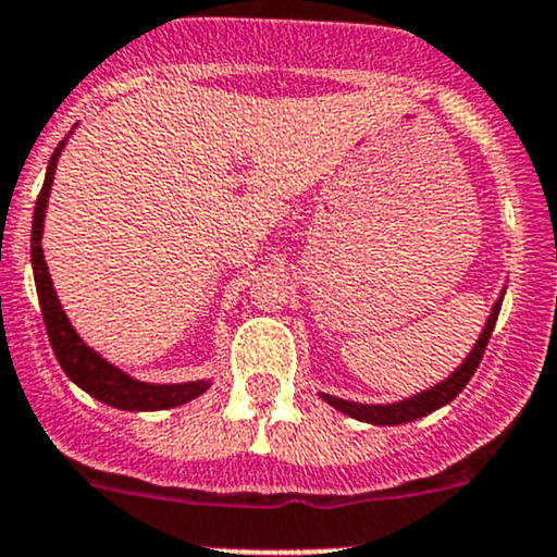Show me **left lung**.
Wrapping results in <instances>:
<instances>
[{
  "label": "left lung",
  "mask_w": 557,
  "mask_h": 557,
  "mask_svg": "<svg viewBox=\"0 0 557 557\" xmlns=\"http://www.w3.org/2000/svg\"><path fill=\"white\" fill-rule=\"evenodd\" d=\"M502 299H504V294H502ZM502 299L493 305L491 318H487V323H485V329H482L480 339H476L474 350L466 356V361L455 369L445 383L429 387V391L418 393V396H412V398H404V401H396V404H356V401H345V398L329 396V393H323V398L331 404V407L339 409V412L350 414V418H356V420H363V423H374V425L412 423V420H418V418H423V414H431L434 409L445 407V404H450L453 398L458 396L466 385H469V380L474 377L476 367H480L482 356H485L487 342H491L493 325H496L498 312H502Z\"/></svg>",
  "instance_id": "8db88e82"
}]
</instances>
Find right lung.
Instances as JSON below:
<instances>
[{"label":"right lung","instance_id":"right-lung-1","mask_svg":"<svg viewBox=\"0 0 557 557\" xmlns=\"http://www.w3.org/2000/svg\"><path fill=\"white\" fill-rule=\"evenodd\" d=\"M61 148H64V143H59V148H55L53 156H50L42 190H39L37 196L35 221H32V269H35V285H37L39 307H42L45 329H48L50 347H53L61 369H64L66 377H70L77 387H83L88 396L99 398V401L110 404V407L128 409V412H153V409L180 407V404L201 396V393L210 387L207 380H196V383H180V385H150L123 374L121 369L107 363L99 352H94L91 347L77 336V331L72 329L70 318H66L64 310H61L59 296H55L53 283H50L48 263H45V256H42V245H39V239H42L45 207H48L50 185H53L55 161H59Z\"/></svg>","mask_w":557,"mask_h":557}]
</instances>
